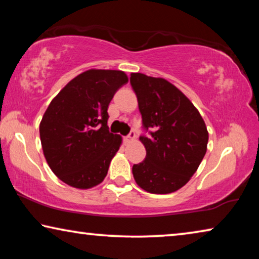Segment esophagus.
I'll return each instance as SVG.
<instances>
[{"label": "esophagus", "instance_id": "34e87169", "mask_svg": "<svg viewBox=\"0 0 259 259\" xmlns=\"http://www.w3.org/2000/svg\"><path fill=\"white\" fill-rule=\"evenodd\" d=\"M135 140H136L135 134H131V135H129V136H126V137H124L123 142H124V144H126V145H128V144L135 142Z\"/></svg>", "mask_w": 259, "mask_h": 259}]
</instances>
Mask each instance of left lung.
<instances>
[{
    "instance_id": "1",
    "label": "left lung",
    "mask_w": 259,
    "mask_h": 259,
    "mask_svg": "<svg viewBox=\"0 0 259 259\" xmlns=\"http://www.w3.org/2000/svg\"><path fill=\"white\" fill-rule=\"evenodd\" d=\"M130 83L138 100L146 148L142 163L134 164L137 185L153 194H168L186 185L205 155L208 130L202 116L185 95L162 77L133 73Z\"/></svg>"
}]
</instances>
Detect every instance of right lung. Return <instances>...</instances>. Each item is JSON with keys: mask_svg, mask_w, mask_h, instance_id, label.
<instances>
[{"mask_svg": "<svg viewBox=\"0 0 259 259\" xmlns=\"http://www.w3.org/2000/svg\"><path fill=\"white\" fill-rule=\"evenodd\" d=\"M128 81L122 71L93 68L52 99L40 123V138L48 164L61 182L88 190L106 177L122 144L120 135L108 131L107 108Z\"/></svg>", "mask_w": 259, "mask_h": 259, "instance_id": "add662e5", "label": "right lung"}]
</instances>
